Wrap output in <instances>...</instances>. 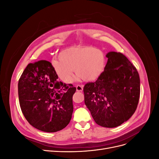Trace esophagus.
Listing matches in <instances>:
<instances>
[{
  "mask_svg": "<svg viewBox=\"0 0 159 159\" xmlns=\"http://www.w3.org/2000/svg\"><path fill=\"white\" fill-rule=\"evenodd\" d=\"M76 89L78 91H83V85H77Z\"/></svg>",
  "mask_w": 159,
  "mask_h": 159,
  "instance_id": "obj_1",
  "label": "esophagus"
}]
</instances>
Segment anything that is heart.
I'll use <instances>...</instances> for the list:
<instances>
[{"label":"heart","mask_w":159,"mask_h":159,"mask_svg":"<svg viewBox=\"0 0 159 159\" xmlns=\"http://www.w3.org/2000/svg\"><path fill=\"white\" fill-rule=\"evenodd\" d=\"M60 60L52 61L57 76L65 83H70L75 73L85 81L97 80L103 73L105 57L102 51L94 47H70L61 51Z\"/></svg>","instance_id":"obj_1"}]
</instances>
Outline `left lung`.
Here are the masks:
<instances>
[{"label":"left lung","instance_id":"8db88e82","mask_svg":"<svg viewBox=\"0 0 159 159\" xmlns=\"http://www.w3.org/2000/svg\"><path fill=\"white\" fill-rule=\"evenodd\" d=\"M103 73L84 88V102L95 122L113 128L127 121L136 111L140 97L138 71L121 52H110Z\"/></svg>","mask_w":159,"mask_h":159}]
</instances>
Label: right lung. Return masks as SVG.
<instances>
[{"instance_id": "1", "label": "right lung", "mask_w": 159, "mask_h": 159, "mask_svg": "<svg viewBox=\"0 0 159 159\" xmlns=\"http://www.w3.org/2000/svg\"><path fill=\"white\" fill-rule=\"evenodd\" d=\"M57 78L50 62L40 60L28 64L18 81L22 112L32 126L42 131H60L71 118L76 88Z\"/></svg>"}]
</instances>
